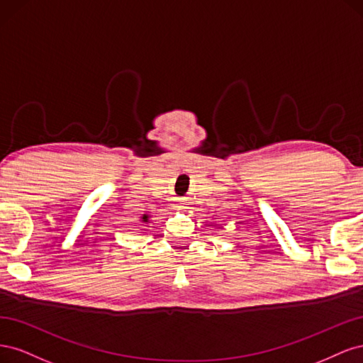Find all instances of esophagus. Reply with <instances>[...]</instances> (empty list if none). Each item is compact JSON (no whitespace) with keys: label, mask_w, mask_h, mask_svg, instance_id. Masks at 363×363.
Masks as SVG:
<instances>
[{"label":"esophagus","mask_w":363,"mask_h":363,"mask_svg":"<svg viewBox=\"0 0 363 363\" xmlns=\"http://www.w3.org/2000/svg\"><path fill=\"white\" fill-rule=\"evenodd\" d=\"M180 206H182V204H177V206H174V207H179V208H180Z\"/></svg>","instance_id":"esophagus-1"}]
</instances>
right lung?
Returning a JSON list of instances; mask_svg holds the SVG:
<instances>
[{"label":"right lung","instance_id":"add662e5","mask_svg":"<svg viewBox=\"0 0 363 363\" xmlns=\"http://www.w3.org/2000/svg\"><path fill=\"white\" fill-rule=\"evenodd\" d=\"M148 218H150L148 215H144V216H142V218H140V221H142V223H145V224H147V223H148Z\"/></svg>","mask_w":363,"mask_h":363}]
</instances>
